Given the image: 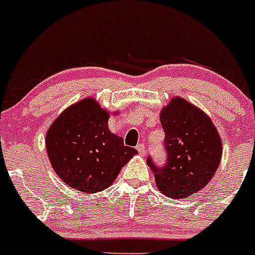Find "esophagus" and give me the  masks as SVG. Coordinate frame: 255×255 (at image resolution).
<instances>
[{
    "mask_svg": "<svg viewBox=\"0 0 255 255\" xmlns=\"http://www.w3.org/2000/svg\"><path fill=\"white\" fill-rule=\"evenodd\" d=\"M136 150L140 154H145V145L144 144H139L136 146Z\"/></svg>",
    "mask_w": 255,
    "mask_h": 255,
    "instance_id": "1",
    "label": "esophagus"
}]
</instances>
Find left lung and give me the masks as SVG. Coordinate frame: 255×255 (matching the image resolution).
I'll use <instances>...</instances> for the list:
<instances>
[{"label": "left lung", "instance_id": "1", "mask_svg": "<svg viewBox=\"0 0 255 255\" xmlns=\"http://www.w3.org/2000/svg\"><path fill=\"white\" fill-rule=\"evenodd\" d=\"M168 163L158 168L147 159L160 193L182 199L204 188L217 171L223 145L212 120L200 108L175 96L162 108Z\"/></svg>", "mask_w": 255, "mask_h": 255}]
</instances>
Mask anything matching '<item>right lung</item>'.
I'll use <instances>...</instances> for the list:
<instances>
[{"mask_svg": "<svg viewBox=\"0 0 255 255\" xmlns=\"http://www.w3.org/2000/svg\"><path fill=\"white\" fill-rule=\"evenodd\" d=\"M109 119L110 111L95 97H86L64 109L46 131L50 164L71 188L91 194L104 191L137 153L135 148L125 146L121 136L111 133Z\"/></svg>", "mask_w": 255, "mask_h": 255, "instance_id": "1", "label": "right lung"}]
</instances>
